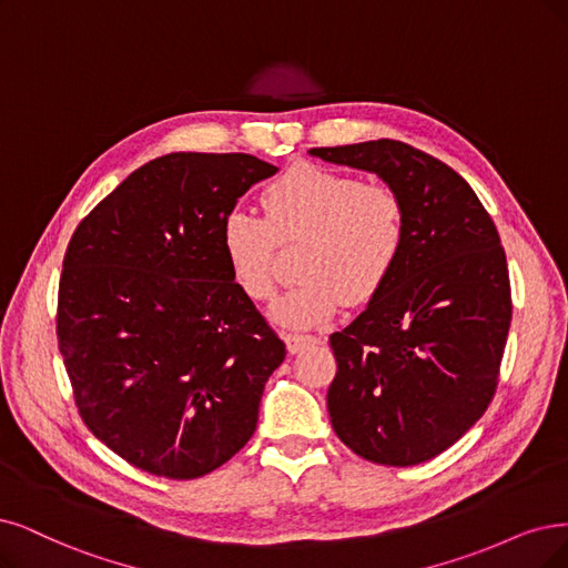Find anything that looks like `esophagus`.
Listing matches in <instances>:
<instances>
[{"instance_id": "esophagus-1", "label": "esophagus", "mask_w": 568, "mask_h": 568, "mask_svg": "<svg viewBox=\"0 0 568 568\" xmlns=\"http://www.w3.org/2000/svg\"><path fill=\"white\" fill-rule=\"evenodd\" d=\"M316 344H318V339L313 337V334H285V346L292 355L308 348V346H316Z\"/></svg>"}]
</instances>
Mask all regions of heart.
<instances>
[{
    "instance_id": "1",
    "label": "heart",
    "mask_w": 568,
    "mask_h": 568,
    "mask_svg": "<svg viewBox=\"0 0 568 568\" xmlns=\"http://www.w3.org/2000/svg\"><path fill=\"white\" fill-rule=\"evenodd\" d=\"M264 220L231 210L220 229L222 255L252 302L276 297L278 245H300L302 278L273 306L287 327H313L344 302L361 306L386 287L407 245V205L386 182H361L318 163H295L262 189Z\"/></svg>"
}]
</instances>
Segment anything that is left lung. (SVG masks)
<instances>
[{
  "mask_svg": "<svg viewBox=\"0 0 568 568\" xmlns=\"http://www.w3.org/2000/svg\"><path fill=\"white\" fill-rule=\"evenodd\" d=\"M308 152L376 173L405 199L400 264L358 318L329 334L327 409L342 443L372 464H424L494 400L513 318L506 250L470 184L412 144Z\"/></svg>",
  "mask_w": 568,
  "mask_h": 568,
  "instance_id": "obj_1",
  "label": "left lung"
}]
</instances>
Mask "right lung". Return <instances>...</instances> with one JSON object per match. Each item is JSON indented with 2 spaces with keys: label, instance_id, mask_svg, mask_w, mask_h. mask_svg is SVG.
Instances as JSON below:
<instances>
[{
  "label": "right lung",
  "instance_id": "add662e5",
  "mask_svg": "<svg viewBox=\"0 0 568 568\" xmlns=\"http://www.w3.org/2000/svg\"><path fill=\"white\" fill-rule=\"evenodd\" d=\"M278 168L165 154L83 217L62 260L58 348L89 430L131 466L196 479L257 428L285 344L231 278L220 229Z\"/></svg>",
  "mask_w": 568,
  "mask_h": 568
}]
</instances>
